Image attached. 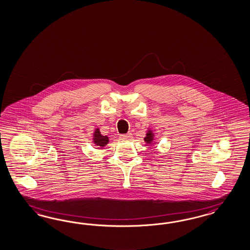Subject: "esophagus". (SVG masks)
<instances>
[{"label":"esophagus","mask_w":250,"mask_h":250,"mask_svg":"<svg viewBox=\"0 0 250 250\" xmlns=\"http://www.w3.org/2000/svg\"><path fill=\"white\" fill-rule=\"evenodd\" d=\"M132 137V134L130 133V132H128L127 134H122V135L120 136V138L122 139V140H128V139H130Z\"/></svg>","instance_id":"34e87169"}]
</instances>
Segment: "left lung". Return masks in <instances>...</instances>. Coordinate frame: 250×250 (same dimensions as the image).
<instances>
[{
  "mask_svg": "<svg viewBox=\"0 0 250 250\" xmlns=\"http://www.w3.org/2000/svg\"><path fill=\"white\" fill-rule=\"evenodd\" d=\"M154 133H153V131L150 129V128H148L147 129V132H146V136L144 137V142L147 143V144H152V143H154Z\"/></svg>",
  "mask_w": 250,
  "mask_h": 250,
  "instance_id": "1",
  "label": "left lung"
}]
</instances>
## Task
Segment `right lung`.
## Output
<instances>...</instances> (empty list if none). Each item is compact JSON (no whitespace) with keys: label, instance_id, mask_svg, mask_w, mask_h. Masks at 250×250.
<instances>
[{"label":"right lung","instance_id":"1","mask_svg":"<svg viewBox=\"0 0 250 250\" xmlns=\"http://www.w3.org/2000/svg\"><path fill=\"white\" fill-rule=\"evenodd\" d=\"M92 141L96 146H98L100 149H102L109 142V138L107 135H102L100 133V128H97L94 129Z\"/></svg>","mask_w":250,"mask_h":250}]
</instances>
